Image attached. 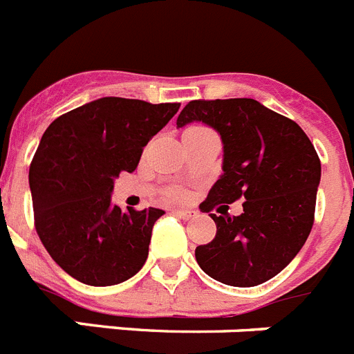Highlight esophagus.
Instances as JSON below:
<instances>
[{
	"mask_svg": "<svg viewBox=\"0 0 354 354\" xmlns=\"http://www.w3.org/2000/svg\"><path fill=\"white\" fill-rule=\"evenodd\" d=\"M174 214L179 216V218H183V220H193V218H196V216H198V212H196L195 209L179 207V209H174Z\"/></svg>",
	"mask_w": 354,
	"mask_h": 354,
	"instance_id": "esophagus-1",
	"label": "esophagus"
}]
</instances>
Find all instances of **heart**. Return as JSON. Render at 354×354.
<instances>
[{"mask_svg": "<svg viewBox=\"0 0 354 354\" xmlns=\"http://www.w3.org/2000/svg\"><path fill=\"white\" fill-rule=\"evenodd\" d=\"M189 129H204L202 126H195V127H189Z\"/></svg>", "mask_w": 354, "mask_h": 354, "instance_id": "1", "label": "heart"}]
</instances>
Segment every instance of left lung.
I'll list each match as a JSON object with an SVG mask.
<instances>
[{
    "instance_id": "8db88e82",
    "label": "left lung",
    "mask_w": 354,
    "mask_h": 354,
    "mask_svg": "<svg viewBox=\"0 0 354 354\" xmlns=\"http://www.w3.org/2000/svg\"><path fill=\"white\" fill-rule=\"evenodd\" d=\"M204 122L223 142V175L200 211L211 214L216 237L196 246L198 266L234 287H253L292 261L314 225L321 161L305 131L253 99L189 101L177 127ZM245 199L243 214L227 204Z\"/></svg>"
}]
</instances>
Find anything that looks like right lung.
I'll return each instance as SVG.
<instances>
[{"instance_id": "add662e5", "label": "right lung", "mask_w": 354, "mask_h": 354, "mask_svg": "<svg viewBox=\"0 0 354 354\" xmlns=\"http://www.w3.org/2000/svg\"><path fill=\"white\" fill-rule=\"evenodd\" d=\"M179 102L102 97L56 118L30 165L35 230L65 273L93 287L120 283L145 264L161 209L111 205L113 180L134 171L143 147Z\"/></svg>"}]
</instances>
